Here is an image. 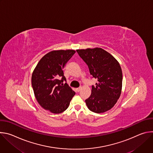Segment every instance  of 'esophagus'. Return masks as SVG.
Instances as JSON below:
<instances>
[{
	"mask_svg": "<svg viewBox=\"0 0 153 153\" xmlns=\"http://www.w3.org/2000/svg\"><path fill=\"white\" fill-rule=\"evenodd\" d=\"M82 89V87H79V88H76V91L77 92V93H79L80 91V90Z\"/></svg>",
	"mask_w": 153,
	"mask_h": 153,
	"instance_id": "34e87169",
	"label": "esophagus"
}]
</instances>
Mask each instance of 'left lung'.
I'll use <instances>...</instances> for the list:
<instances>
[{
    "label": "left lung",
    "mask_w": 153,
    "mask_h": 153,
    "mask_svg": "<svg viewBox=\"0 0 153 153\" xmlns=\"http://www.w3.org/2000/svg\"><path fill=\"white\" fill-rule=\"evenodd\" d=\"M88 65L92 77L97 79L92 85L91 94L85 100L88 109L102 113L111 109L120 97L122 86V71L117 60L100 48L76 50Z\"/></svg>",
    "instance_id": "1"
}]
</instances>
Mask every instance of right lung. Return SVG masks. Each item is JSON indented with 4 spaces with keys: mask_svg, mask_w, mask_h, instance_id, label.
<instances>
[{
    "mask_svg": "<svg viewBox=\"0 0 153 153\" xmlns=\"http://www.w3.org/2000/svg\"><path fill=\"white\" fill-rule=\"evenodd\" d=\"M75 53L72 50L52 51L40 60L33 73L31 84L36 100L54 114L66 110L76 94L67 83L63 71Z\"/></svg>",
    "mask_w": 153,
    "mask_h": 153,
    "instance_id": "add662e5",
    "label": "right lung"
}]
</instances>
